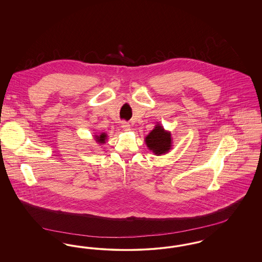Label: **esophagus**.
<instances>
[{"instance_id": "34e87169", "label": "esophagus", "mask_w": 262, "mask_h": 262, "mask_svg": "<svg viewBox=\"0 0 262 262\" xmlns=\"http://www.w3.org/2000/svg\"><path fill=\"white\" fill-rule=\"evenodd\" d=\"M122 127H123V129L125 130V132H128L130 129V125H129L128 123H126V122H122Z\"/></svg>"}]
</instances>
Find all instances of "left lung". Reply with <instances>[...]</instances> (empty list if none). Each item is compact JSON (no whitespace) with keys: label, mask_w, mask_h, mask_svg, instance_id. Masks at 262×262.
<instances>
[{"label":"left lung","mask_w":262,"mask_h":262,"mask_svg":"<svg viewBox=\"0 0 262 262\" xmlns=\"http://www.w3.org/2000/svg\"><path fill=\"white\" fill-rule=\"evenodd\" d=\"M145 143L155 155H162L167 153L172 147L171 133L165 130L162 125H156L145 137Z\"/></svg>","instance_id":"1"}]
</instances>
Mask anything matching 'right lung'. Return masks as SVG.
Returning a JSON list of instances; mask_svg holds the SVG:
<instances>
[{
	"instance_id": "right-lung-1",
	"label": "right lung",
	"mask_w": 262,
	"mask_h": 262,
	"mask_svg": "<svg viewBox=\"0 0 262 262\" xmlns=\"http://www.w3.org/2000/svg\"><path fill=\"white\" fill-rule=\"evenodd\" d=\"M95 137H96V141H97V142H99V143H105L107 135L103 133V134H101L100 136H95Z\"/></svg>"
}]
</instances>
